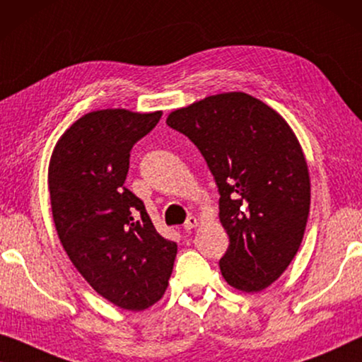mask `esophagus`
Segmentation results:
<instances>
[{
    "instance_id": "esophagus-1",
    "label": "esophagus",
    "mask_w": 362,
    "mask_h": 362,
    "mask_svg": "<svg viewBox=\"0 0 362 362\" xmlns=\"http://www.w3.org/2000/svg\"><path fill=\"white\" fill-rule=\"evenodd\" d=\"M198 226V220L195 216H188L187 218V221L183 223V230L185 231H190V230H193V228H197Z\"/></svg>"
}]
</instances>
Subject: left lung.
<instances>
[{"label":"left lung","mask_w":362,"mask_h":362,"mask_svg":"<svg viewBox=\"0 0 362 362\" xmlns=\"http://www.w3.org/2000/svg\"><path fill=\"white\" fill-rule=\"evenodd\" d=\"M205 157L220 193L230 246L225 281L259 292L282 276L302 244L310 177L302 147L281 115L251 95H213L167 118Z\"/></svg>","instance_id":"left-lung-1"}]
</instances>
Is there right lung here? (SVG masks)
Wrapping results in <instances>:
<instances>
[{
  "mask_svg": "<svg viewBox=\"0 0 362 362\" xmlns=\"http://www.w3.org/2000/svg\"><path fill=\"white\" fill-rule=\"evenodd\" d=\"M162 113L101 110L81 116L55 146L49 192L55 230L83 279L116 307L139 312L164 295L177 244L156 231L124 187L132 146Z\"/></svg>",
  "mask_w": 362,
  "mask_h": 362,
  "instance_id": "obj_1",
  "label": "right lung"
}]
</instances>
